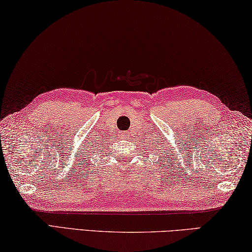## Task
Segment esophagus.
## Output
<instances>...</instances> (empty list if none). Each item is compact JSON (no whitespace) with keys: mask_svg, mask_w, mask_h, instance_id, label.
I'll return each mask as SVG.
<instances>
[{"mask_svg":"<svg viewBox=\"0 0 252 252\" xmlns=\"http://www.w3.org/2000/svg\"><path fill=\"white\" fill-rule=\"evenodd\" d=\"M122 137L123 138H126L127 137V134L126 133H122Z\"/></svg>","mask_w":252,"mask_h":252,"instance_id":"34e87169","label":"esophagus"}]
</instances>
